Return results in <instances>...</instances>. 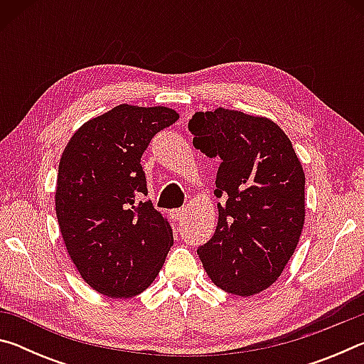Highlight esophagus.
<instances>
[{
  "instance_id": "obj_1",
  "label": "esophagus",
  "mask_w": 364,
  "mask_h": 364,
  "mask_svg": "<svg viewBox=\"0 0 364 364\" xmlns=\"http://www.w3.org/2000/svg\"><path fill=\"white\" fill-rule=\"evenodd\" d=\"M184 213H186V208H175V210H171V217L173 220H181Z\"/></svg>"
}]
</instances>
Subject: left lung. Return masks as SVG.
I'll list each match as a JSON object with an SVG mask.
<instances>
[{
	"label": "left lung",
	"mask_w": 364,
	"mask_h": 364,
	"mask_svg": "<svg viewBox=\"0 0 364 364\" xmlns=\"http://www.w3.org/2000/svg\"><path fill=\"white\" fill-rule=\"evenodd\" d=\"M193 144L221 160L218 225L197 254L223 291L250 297L279 278L305 223V173L291 139L267 117L218 107L189 120Z\"/></svg>",
	"instance_id": "obj_1"
}]
</instances>
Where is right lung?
Masks as SVG:
<instances>
[{"instance_id":"add662e5","label":"right lung","mask_w":364,"mask_h":364,"mask_svg":"<svg viewBox=\"0 0 364 364\" xmlns=\"http://www.w3.org/2000/svg\"><path fill=\"white\" fill-rule=\"evenodd\" d=\"M178 117L165 106L120 104L85 122L60 157L54 200L67 254L107 297L146 291L173 245L167 218L138 199L147 194L141 156Z\"/></svg>"}]
</instances>
